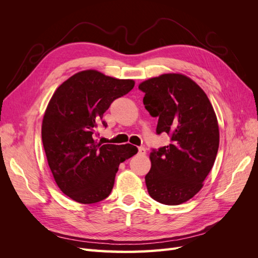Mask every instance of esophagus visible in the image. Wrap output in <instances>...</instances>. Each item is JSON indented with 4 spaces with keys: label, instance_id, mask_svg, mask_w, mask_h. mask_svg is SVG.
Listing matches in <instances>:
<instances>
[{
    "label": "esophagus",
    "instance_id": "1",
    "mask_svg": "<svg viewBox=\"0 0 258 258\" xmlns=\"http://www.w3.org/2000/svg\"><path fill=\"white\" fill-rule=\"evenodd\" d=\"M139 154H140V155H145V154H146V150H145V147H143V146L139 147Z\"/></svg>",
    "mask_w": 258,
    "mask_h": 258
}]
</instances>
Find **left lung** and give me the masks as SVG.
Wrapping results in <instances>:
<instances>
[{"label":"left lung","instance_id":"obj_1","mask_svg":"<svg viewBox=\"0 0 258 258\" xmlns=\"http://www.w3.org/2000/svg\"><path fill=\"white\" fill-rule=\"evenodd\" d=\"M143 103L158 117L156 134H168L170 144L153 148L152 168L145 176L150 196L177 206L202 187L220 144L216 115L205 91L182 74H163L139 85Z\"/></svg>","mask_w":258,"mask_h":258}]
</instances>
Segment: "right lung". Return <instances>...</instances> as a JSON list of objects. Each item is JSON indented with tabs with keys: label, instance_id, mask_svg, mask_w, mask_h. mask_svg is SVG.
I'll return each instance as SVG.
<instances>
[{
	"label": "right lung",
	"instance_id": "obj_1",
	"mask_svg": "<svg viewBox=\"0 0 258 258\" xmlns=\"http://www.w3.org/2000/svg\"><path fill=\"white\" fill-rule=\"evenodd\" d=\"M135 87L132 80H117L95 70L76 73L51 97L42 124L48 166L61 191L84 205L111 194L119 163L138 153L131 144L98 143V128L114 100Z\"/></svg>",
	"mask_w": 258,
	"mask_h": 258
}]
</instances>
